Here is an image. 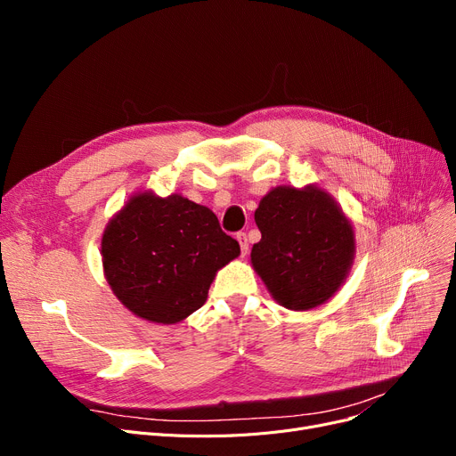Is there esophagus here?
<instances>
[{
    "label": "esophagus",
    "instance_id": "esophagus-1",
    "mask_svg": "<svg viewBox=\"0 0 456 456\" xmlns=\"http://www.w3.org/2000/svg\"><path fill=\"white\" fill-rule=\"evenodd\" d=\"M236 240H238V244H240L242 256H246V255H248V249H249V242H248L246 232H236Z\"/></svg>",
    "mask_w": 456,
    "mask_h": 456
}]
</instances>
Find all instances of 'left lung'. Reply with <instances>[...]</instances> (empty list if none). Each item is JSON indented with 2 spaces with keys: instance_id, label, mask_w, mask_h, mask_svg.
Masks as SVG:
<instances>
[{
  "instance_id": "obj_1",
  "label": "left lung",
  "mask_w": 456,
  "mask_h": 456,
  "mask_svg": "<svg viewBox=\"0 0 456 456\" xmlns=\"http://www.w3.org/2000/svg\"><path fill=\"white\" fill-rule=\"evenodd\" d=\"M255 222L262 238L251 266L281 306L310 310L340 290L356 244L351 220L327 190L275 186L260 200Z\"/></svg>"
}]
</instances>
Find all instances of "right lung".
<instances>
[{"label":"right lung","instance_id":"obj_1","mask_svg":"<svg viewBox=\"0 0 456 456\" xmlns=\"http://www.w3.org/2000/svg\"><path fill=\"white\" fill-rule=\"evenodd\" d=\"M240 255L216 214L181 194H133L102 236L103 273L129 313L174 325L196 313L224 266Z\"/></svg>","mask_w":456,"mask_h":456}]
</instances>
